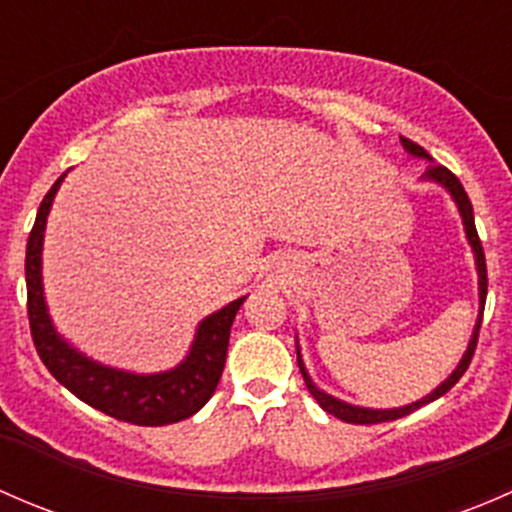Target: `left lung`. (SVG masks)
<instances>
[{"instance_id": "1", "label": "left lung", "mask_w": 512, "mask_h": 512, "mask_svg": "<svg viewBox=\"0 0 512 512\" xmlns=\"http://www.w3.org/2000/svg\"><path fill=\"white\" fill-rule=\"evenodd\" d=\"M401 143H404V148L409 153H414V156H421V158H428L431 160V156H428L426 151H423L421 146L414 141H409V138H401ZM426 178L431 180H438L441 185H446L448 193L453 195V200L458 203V210H461L463 215V225H466V235L468 240H471L473 245V252H476V265H478V277H480V304L485 307V294H488V270H485V252H483V245H480V237H478V230H476V220H473V205L471 200H468V193L463 190L461 180L456 178V175L451 173V170L446 168V165L441 163H431L428 165V175ZM480 322H483V309H480V317H478V324H476V332H473V339L471 344H468V352L463 354L461 364H458V369L453 371L451 376H448L446 381H443L441 386H438L436 391H433L431 396H426V399L416 401V404H409L404 406V409H391V411H371V409H356V406H349V404H342V401L332 399V396H327L324 391H319L317 386L312 384V379H309V374L304 371V364H302V356H299L297 352V364H299V371H302L304 376V384H307L309 394L317 399V404L322 406L327 414H334L337 418H342V421L347 423H356V426H366V423H384V421H396V418L411 414V411L421 409V406H426L428 401H436L438 396H443L446 391H451L453 386L458 384V379H461L463 374H466L468 364H471L473 354H476V347H478V334H480Z\"/></svg>"}]
</instances>
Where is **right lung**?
Returning a JSON list of instances; mask_svg holds the SVG:
<instances>
[{"instance_id":"right-lung-1","label":"right lung","mask_w":512,"mask_h":512,"mask_svg":"<svg viewBox=\"0 0 512 512\" xmlns=\"http://www.w3.org/2000/svg\"><path fill=\"white\" fill-rule=\"evenodd\" d=\"M61 180L64 175L51 185V190L41 200L34 227L29 232L27 262H24L29 329H32L36 354L51 371V376L64 384L71 394L118 421L136 423V426H168V423L190 418L208 404L213 391L218 389L225 369L232 319L245 297L235 299L213 317L205 319L188 359L178 369L165 371V374H126V371L98 366L96 361L76 354L64 339L56 337L49 314H46L44 292H41V240H44L46 215H49L51 200Z\"/></svg>"}]
</instances>
